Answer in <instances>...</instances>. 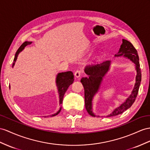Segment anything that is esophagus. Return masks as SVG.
I'll return each instance as SVG.
<instances>
[{"mask_svg":"<svg viewBox=\"0 0 150 150\" xmlns=\"http://www.w3.org/2000/svg\"><path fill=\"white\" fill-rule=\"evenodd\" d=\"M81 74H82V71L80 70H76L75 74H74V75L76 78H79L80 75H81Z\"/></svg>","mask_w":150,"mask_h":150,"instance_id":"1","label":"esophagus"}]
</instances>
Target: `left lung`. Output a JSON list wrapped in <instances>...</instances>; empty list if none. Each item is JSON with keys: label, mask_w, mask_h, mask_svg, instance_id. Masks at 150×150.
I'll use <instances>...</instances> for the list:
<instances>
[{"label": "left lung", "mask_w": 150, "mask_h": 150, "mask_svg": "<svg viewBox=\"0 0 150 150\" xmlns=\"http://www.w3.org/2000/svg\"><path fill=\"white\" fill-rule=\"evenodd\" d=\"M120 56H124L134 63L136 71V82L133 90L129 96L125 99L124 103L115 108L112 112H111L106 117H113L121 114L132 105L136 100L141 81V71L139 62V56L136 49L129 41L122 39V44L119 49L118 52L115 55V57ZM111 63H112L111 61H106L101 64L89 65L84 69V72L88 75V77H83L80 81L84 87L86 110L88 113L93 117H96V115L93 110L94 97L100 89L103 79L110 70Z\"/></svg>", "instance_id": "1"}]
</instances>
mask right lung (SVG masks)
Wrapping results in <instances>:
<instances>
[{
  "instance_id": "right-lung-1",
  "label": "right lung",
  "mask_w": 150,
  "mask_h": 150,
  "mask_svg": "<svg viewBox=\"0 0 150 150\" xmlns=\"http://www.w3.org/2000/svg\"><path fill=\"white\" fill-rule=\"evenodd\" d=\"M32 43V42L26 41L20 46V47H19V49H18V51H16V54H15L14 62H13V68L14 66L15 63H16L19 54H20L23 51V50L25 49L26 46L31 44ZM74 81V74H73V73L70 71H66V72L59 73V74H57V75H56V84L57 91H58V94H59V105H61V104H62L63 99V97H64V93H66V91H67L68 88L69 87V86L71 85V84L73 83ZM9 88H10V86H9ZM61 106L60 107L59 110L57 111L56 113H55L54 114L51 115V117L56 116V115H57L61 112Z\"/></svg>"
}]
</instances>
